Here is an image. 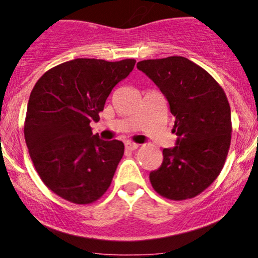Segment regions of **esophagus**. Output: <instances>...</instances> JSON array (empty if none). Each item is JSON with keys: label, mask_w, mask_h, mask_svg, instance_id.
Wrapping results in <instances>:
<instances>
[{"label": "esophagus", "mask_w": 258, "mask_h": 258, "mask_svg": "<svg viewBox=\"0 0 258 258\" xmlns=\"http://www.w3.org/2000/svg\"><path fill=\"white\" fill-rule=\"evenodd\" d=\"M125 147L127 150H136L139 147V144L133 143V142H127V143L125 144Z\"/></svg>", "instance_id": "1"}]
</instances>
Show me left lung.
<instances>
[{
	"label": "left lung",
	"mask_w": 258,
	"mask_h": 258,
	"mask_svg": "<svg viewBox=\"0 0 258 258\" xmlns=\"http://www.w3.org/2000/svg\"><path fill=\"white\" fill-rule=\"evenodd\" d=\"M137 68L166 97L178 137L176 147L162 150L164 161L150 172V183L167 199H191L214 183L226 162L232 139L226 93L206 70L184 57L148 59Z\"/></svg>",
	"instance_id": "1"
}]
</instances>
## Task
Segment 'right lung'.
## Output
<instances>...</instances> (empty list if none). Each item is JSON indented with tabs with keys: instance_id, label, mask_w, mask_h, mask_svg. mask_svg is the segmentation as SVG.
<instances>
[{
	"instance_id": "add662e5",
	"label": "right lung",
	"mask_w": 258,
	"mask_h": 258,
	"mask_svg": "<svg viewBox=\"0 0 258 258\" xmlns=\"http://www.w3.org/2000/svg\"><path fill=\"white\" fill-rule=\"evenodd\" d=\"M135 64L78 58L49 69L32 88L25 142L38 176L58 197L86 205L110 186L125 147L93 135L90 122L99 120L111 90Z\"/></svg>"
}]
</instances>
